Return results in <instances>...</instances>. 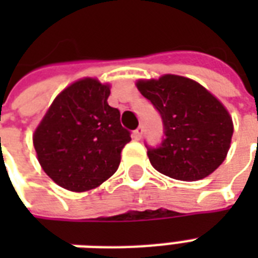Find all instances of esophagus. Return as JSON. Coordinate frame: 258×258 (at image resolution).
<instances>
[{
	"instance_id": "1",
	"label": "esophagus",
	"mask_w": 258,
	"mask_h": 258,
	"mask_svg": "<svg viewBox=\"0 0 258 258\" xmlns=\"http://www.w3.org/2000/svg\"><path fill=\"white\" fill-rule=\"evenodd\" d=\"M142 134H144V127H142V125H140L138 128L134 130L133 137H134L135 140H141V138H142Z\"/></svg>"
}]
</instances>
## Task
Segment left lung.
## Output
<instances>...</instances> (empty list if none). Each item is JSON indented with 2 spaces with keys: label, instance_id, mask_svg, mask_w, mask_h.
<instances>
[{
  "label": "left lung",
  "instance_id": "left-lung-1",
  "mask_svg": "<svg viewBox=\"0 0 258 258\" xmlns=\"http://www.w3.org/2000/svg\"><path fill=\"white\" fill-rule=\"evenodd\" d=\"M137 87L162 117V142L146 145L159 173L198 181L224 162L233 134L232 118L205 87L174 74L138 81Z\"/></svg>",
  "mask_w": 258,
  "mask_h": 258
}]
</instances>
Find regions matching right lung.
<instances>
[{"label":"right lung","instance_id":"obj_1","mask_svg":"<svg viewBox=\"0 0 258 258\" xmlns=\"http://www.w3.org/2000/svg\"><path fill=\"white\" fill-rule=\"evenodd\" d=\"M109 85L84 79L62 91L34 133L42 170L73 192L96 188L116 173L131 133L107 105Z\"/></svg>","mask_w":258,"mask_h":258}]
</instances>
